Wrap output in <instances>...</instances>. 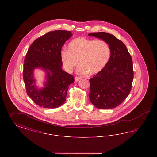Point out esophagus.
<instances>
[{
  "label": "esophagus",
  "mask_w": 157,
  "mask_h": 157,
  "mask_svg": "<svg viewBox=\"0 0 157 157\" xmlns=\"http://www.w3.org/2000/svg\"><path fill=\"white\" fill-rule=\"evenodd\" d=\"M82 78L81 77H78V76H76L75 78V82H78L79 81L81 80Z\"/></svg>",
  "instance_id": "1"
}]
</instances>
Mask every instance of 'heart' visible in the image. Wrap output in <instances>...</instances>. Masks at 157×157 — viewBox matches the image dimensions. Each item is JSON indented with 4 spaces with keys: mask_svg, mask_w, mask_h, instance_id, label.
I'll return each instance as SVG.
<instances>
[{
    "mask_svg": "<svg viewBox=\"0 0 157 157\" xmlns=\"http://www.w3.org/2000/svg\"><path fill=\"white\" fill-rule=\"evenodd\" d=\"M110 56L111 49L106 42L83 37L73 39L68 44V50L60 52L61 60L67 72L74 69L78 60L77 72L80 75L99 72L108 64Z\"/></svg>",
    "mask_w": 157,
    "mask_h": 157,
    "instance_id": "heart-1",
    "label": "heart"
}]
</instances>
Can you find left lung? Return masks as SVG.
Returning <instances> with one entry per match:
<instances>
[{"label": "left lung", "mask_w": 157, "mask_h": 157, "mask_svg": "<svg viewBox=\"0 0 157 157\" xmlns=\"http://www.w3.org/2000/svg\"><path fill=\"white\" fill-rule=\"evenodd\" d=\"M106 42L111 49L106 67L90 79V101L95 107L109 109L119 106L129 94L134 78L131 56L125 44L110 33H90Z\"/></svg>", "instance_id": "left-lung-1"}]
</instances>
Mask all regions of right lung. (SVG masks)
I'll return each mask as SVG.
<instances>
[{"label":"right lung","mask_w":157,"mask_h":157,"mask_svg":"<svg viewBox=\"0 0 157 157\" xmlns=\"http://www.w3.org/2000/svg\"><path fill=\"white\" fill-rule=\"evenodd\" d=\"M71 32L54 30L36 39L30 45L24 60L23 78L28 96L37 105L56 108L66 101L69 86L74 76L62 69V47L72 36ZM45 72L43 86L36 85L35 69Z\"/></svg>","instance_id":"1"}]
</instances>
